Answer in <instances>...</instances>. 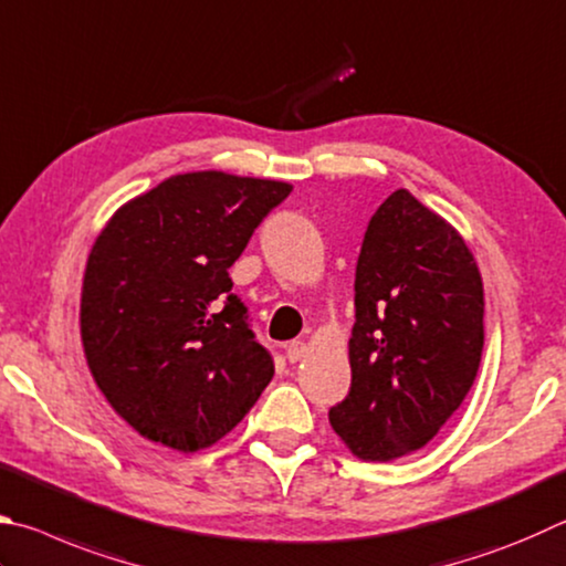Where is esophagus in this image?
Returning a JSON list of instances; mask_svg holds the SVG:
<instances>
[{"label": "esophagus", "mask_w": 566, "mask_h": 566, "mask_svg": "<svg viewBox=\"0 0 566 566\" xmlns=\"http://www.w3.org/2000/svg\"><path fill=\"white\" fill-rule=\"evenodd\" d=\"M284 354H286V358H290V364L302 361V356L306 354V344L304 342H290L284 348Z\"/></svg>", "instance_id": "34e87169"}]
</instances>
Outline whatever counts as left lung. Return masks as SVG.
I'll return each instance as SVG.
<instances>
[{"mask_svg": "<svg viewBox=\"0 0 566 566\" xmlns=\"http://www.w3.org/2000/svg\"><path fill=\"white\" fill-rule=\"evenodd\" d=\"M354 292L352 388L328 423L356 458L388 462L430 443L472 388L482 276L453 224L396 190L368 222Z\"/></svg>", "mask_w": 566, "mask_h": 566, "instance_id": "obj_1", "label": "left lung"}]
</instances>
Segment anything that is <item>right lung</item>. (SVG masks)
<instances>
[{
	"mask_svg": "<svg viewBox=\"0 0 566 566\" xmlns=\"http://www.w3.org/2000/svg\"><path fill=\"white\" fill-rule=\"evenodd\" d=\"M290 182L198 170L116 210L91 248L81 342L113 410L153 443L210 448L250 413L274 364L228 270Z\"/></svg>",
	"mask_w": 566,
	"mask_h": 566,
	"instance_id": "obj_1",
	"label": "right lung"
}]
</instances>
